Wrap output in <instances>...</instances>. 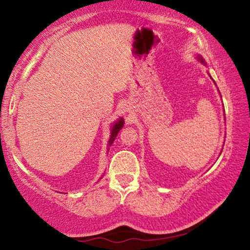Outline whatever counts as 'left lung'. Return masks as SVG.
Returning <instances> with one entry per match:
<instances>
[{"label":"left lung","instance_id":"left-lung-1","mask_svg":"<svg viewBox=\"0 0 250 250\" xmlns=\"http://www.w3.org/2000/svg\"><path fill=\"white\" fill-rule=\"evenodd\" d=\"M198 59H199L200 61H201V62H204V60H203V58H201V57H199V58H198Z\"/></svg>","mask_w":250,"mask_h":250}]
</instances>
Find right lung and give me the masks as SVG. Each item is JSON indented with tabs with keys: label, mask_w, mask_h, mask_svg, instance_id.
Instances as JSON below:
<instances>
[{
	"label": "right lung",
	"mask_w": 250,
	"mask_h": 250,
	"mask_svg": "<svg viewBox=\"0 0 250 250\" xmlns=\"http://www.w3.org/2000/svg\"><path fill=\"white\" fill-rule=\"evenodd\" d=\"M123 125H124V121L121 118L119 121H117V123H115V125L112 126V129H111V135H110V139H109V146L112 145V142H114V140L116 139V136H117L118 132L121 131V128L123 127Z\"/></svg>",
	"instance_id": "1"
}]
</instances>
